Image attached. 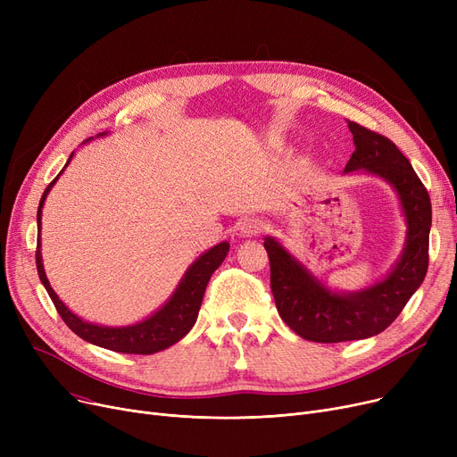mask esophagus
Segmentation results:
<instances>
[{
    "label": "esophagus",
    "mask_w": 457,
    "mask_h": 457,
    "mask_svg": "<svg viewBox=\"0 0 457 457\" xmlns=\"http://www.w3.org/2000/svg\"><path fill=\"white\" fill-rule=\"evenodd\" d=\"M262 231V222L255 216H250V219H245L238 226V235L241 237H255Z\"/></svg>",
    "instance_id": "esophagus-1"
}]
</instances>
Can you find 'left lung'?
I'll use <instances>...</instances> for the list:
<instances>
[{
	"instance_id": "1",
	"label": "left lung",
	"mask_w": 457,
	"mask_h": 457,
	"mask_svg": "<svg viewBox=\"0 0 457 457\" xmlns=\"http://www.w3.org/2000/svg\"><path fill=\"white\" fill-rule=\"evenodd\" d=\"M348 128L355 152L345 172L365 170L396 190L407 224L405 246L381 281L355 293H335L276 238L265 237L278 313L302 339L313 343L357 341L381 333L402 313L428 272L431 202L426 187L393 140L355 122Z\"/></svg>"
}]
</instances>
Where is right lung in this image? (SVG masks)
Here are the masks:
<instances>
[{"instance_id": "obj_1", "label": "right lung", "mask_w": 457, "mask_h": 457, "mask_svg": "<svg viewBox=\"0 0 457 457\" xmlns=\"http://www.w3.org/2000/svg\"><path fill=\"white\" fill-rule=\"evenodd\" d=\"M105 133H100V137ZM74 157V154L70 155V159ZM70 159L66 161L64 168L68 166ZM62 168V170H64ZM59 172V176L62 174ZM59 176L47 185L44 190V195L38 204V212H37V224L40 231V219H42V205L46 202L47 192L52 190ZM229 252V243H220L202 253L192 265L187 269L185 276L181 278L179 285L176 287L174 295L170 296L161 309H157L155 313L148 319H144L137 324L131 326H100V324H92L78 315L71 313V311L59 300L55 291L52 289L50 281L46 278L44 265H42V255H40V235H38V245H37V270L42 285L46 287L47 295H50L55 309L59 311L61 319L66 322V326L74 331L76 335L87 343H92L96 346H102L112 352H122V353H140V355H148L161 352L168 346L176 345L181 341L185 335L190 331V328L195 326L198 319V311L204 300L205 287L212 276V272L222 265V261L226 259Z\"/></svg>"}]
</instances>
